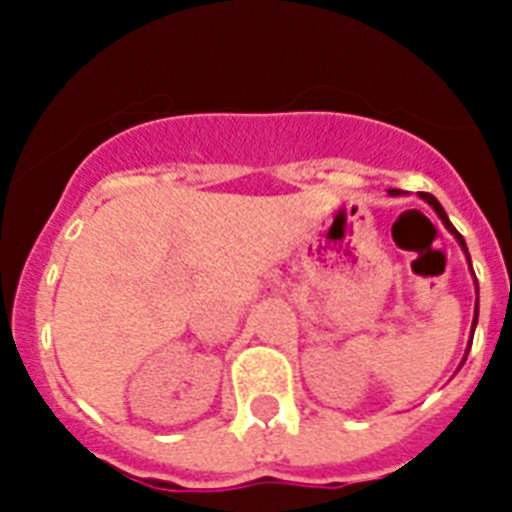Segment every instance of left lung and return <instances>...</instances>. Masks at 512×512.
I'll return each instance as SVG.
<instances>
[{"label": "left lung", "instance_id": "1", "mask_svg": "<svg viewBox=\"0 0 512 512\" xmlns=\"http://www.w3.org/2000/svg\"><path fill=\"white\" fill-rule=\"evenodd\" d=\"M390 195H401V192L398 190H390ZM419 197H422L424 203L427 205H432V210H435L437 216H440V221L445 223V229L450 231V234L455 236V239H458V244H461V249L463 252H466V260H468V268H471V257H468V249H466V242H463V236L458 234V229H455L453 223H450V218H448V213H445V210H442V205L437 203V197L435 195H429V192H419ZM471 273H474V268H471ZM474 281H476V276H474ZM476 294H479V286H476ZM476 320H479V299H476V312H474V325H471V338H474V328H476ZM466 354H468V349H466ZM463 362H466V359H463Z\"/></svg>", "mask_w": 512, "mask_h": 512}]
</instances>
